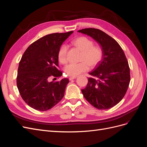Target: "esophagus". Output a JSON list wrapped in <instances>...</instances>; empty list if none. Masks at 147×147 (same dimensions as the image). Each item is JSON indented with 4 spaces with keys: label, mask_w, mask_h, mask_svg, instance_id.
<instances>
[{
    "label": "esophagus",
    "mask_w": 147,
    "mask_h": 147,
    "mask_svg": "<svg viewBox=\"0 0 147 147\" xmlns=\"http://www.w3.org/2000/svg\"><path fill=\"white\" fill-rule=\"evenodd\" d=\"M77 77V76H76V77H70L69 78V80H72L75 79Z\"/></svg>",
    "instance_id": "esophagus-1"
}]
</instances>
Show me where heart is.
Returning <instances> with one entry per match:
<instances>
[{
    "instance_id": "obj_1",
    "label": "heart",
    "mask_w": 147,
    "mask_h": 147,
    "mask_svg": "<svg viewBox=\"0 0 147 147\" xmlns=\"http://www.w3.org/2000/svg\"><path fill=\"white\" fill-rule=\"evenodd\" d=\"M73 45L82 51L80 63H70L65 67V72L69 77H76L89 70V65L94 67L99 64L103 56L102 48L94 45L91 39L86 37H80L72 42ZM57 59L61 64L67 62V47L62 45L57 52Z\"/></svg>"
}]
</instances>
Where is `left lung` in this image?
I'll list each match as a JSON object with an SVG mask.
<instances>
[{"label":"left lung","mask_w":147,"mask_h":147,"mask_svg":"<svg viewBox=\"0 0 147 147\" xmlns=\"http://www.w3.org/2000/svg\"><path fill=\"white\" fill-rule=\"evenodd\" d=\"M78 32L94 38L102 47L103 57L90 72L86 87L82 90L87 101L99 110L113 107L126 94L130 82V69L125 54L114 38L100 29L86 28Z\"/></svg>","instance_id":"1"}]
</instances>
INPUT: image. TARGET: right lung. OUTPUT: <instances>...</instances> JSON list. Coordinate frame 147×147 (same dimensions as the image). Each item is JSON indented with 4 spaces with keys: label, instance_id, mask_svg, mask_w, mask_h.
I'll list each match as a JSON object with an SVG mask.
<instances>
[{
    "label": "right lung",
    "instance_id": "obj_1",
    "mask_svg": "<svg viewBox=\"0 0 147 147\" xmlns=\"http://www.w3.org/2000/svg\"><path fill=\"white\" fill-rule=\"evenodd\" d=\"M73 33H53L32 43L26 49L19 63L16 84L22 99L30 107L39 111L53 108L63 98L68 78L49 82L50 77L59 78L57 52L63 43Z\"/></svg>",
    "mask_w": 147,
    "mask_h": 147
}]
</instances>
